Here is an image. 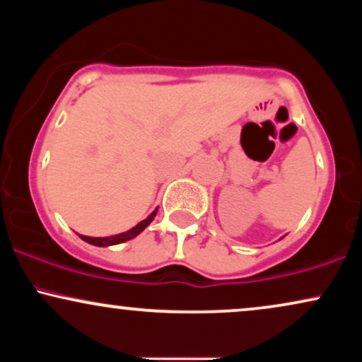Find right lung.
Returning a JSON list of instances; mask_svg holds the SVG:
<instances>
[{
    "label": "right lung",
    "mask_w": 362,
    "mask_h": 362,
    "mask_svg": "<svg viewBox=\"0 0 362 362\" xmlns=\"http://www.w3.org/2000/svg\"><path fill=\"white\" fill-rule=\"evenodd\" d=\"M156 211H158V209H156ZM156 211H153V213L149 214L148 218L144 219V221H141L139 224H136V226L132 228V230L126 231V233H120V235H115V236H105V238H91V236H85V235H80V236H81V240H85L86 243L97 245V247H109V245L124 243V242H127V240H131V238H134V236H138V235L141 233V231H143L144 228H146L148 224L151 223L153 219H155Z\"/></svg>",
    "instance_id": "right-lung-1"
}]
</instances>
